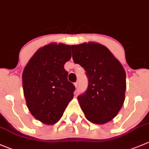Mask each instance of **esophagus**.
Here are the masks:
<instances>
[{"instance_id":"34e87169","label":"esophagus","mask_w":149,"mask_h":149,"mask_svg":"<svg viewBox=\"0 0 149 149\" xmlns=\"http://www.w3.org/2000/svg\"><path fill=\"white\" fill-rule=\"evenodd\" d=\"M74 86H75L76 88H77V86H78V83H77V82L74 83Z\"/></svg>"}]
</instances>
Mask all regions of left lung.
I'll return each mask as SVG.
<instances>
[{
  "label": "left lung",
  "instance_id": "1",
  "mask_svg": "<svg viewBox=\"0 0 149 149\" xmlns=\"http://www.w3.org/2000/svg\"><path fill=\"white\" fill-rule=\"evenodd\" d=\"M72 58L84 68L86 91L77 97L86 118L96 124L113 120L125 100L126 72L119 61L104 45L95 42L72 45Z\"/></svg>",
  "mask_w": 149,
  "mask_h": 149
}]
</instances>
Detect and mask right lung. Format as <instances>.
Wrapping results in <instances>:
<instances>
[{"mask_svg":"<svg viewBox=\"0 0 149 149\" xmlns=\"http://www.w3.org/2000/svg\"><path fill=\"white\" fill-rule=\"evenodd\" d=\"M72 46L50 43L39 48L22 72V88L32 116L47 125L60 120L75 87L67 80L64 64L72 57Z\"/></svg>","mask_w":149,"mask_h":149,"instance_id":"1","label":"right lung"}]
</instances>
